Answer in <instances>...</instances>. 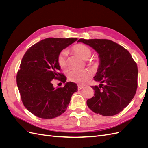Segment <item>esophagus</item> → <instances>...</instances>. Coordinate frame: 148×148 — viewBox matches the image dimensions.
Instances as JSON below:
<instances>
[{
    "mask_svg": "<svg viewBox=\"0 0 148 148\" xmlns=\"http://www.w3.org/2000/svg\"><path fill=\"white\" fill-rule=\"evenodd\" d=\"M83 88H84V86H81V85H78V90H81V89H82Z\"/></svg>",
    "mask_w": 148,
    "mask_h": 148,
    "instance_id": "34e87169",
    "label": "esophagus"
}]
</instances>
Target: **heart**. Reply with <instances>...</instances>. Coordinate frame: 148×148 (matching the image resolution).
<instances>
[{"label":"heart","mask_w":148,"mask_h":148,"mask_svg":"<svg viewBox=\"0 0 148 148\" xmlns=\"http://www.w3.org/2000/svg\"><path fill=\"white\" fill-rule=\"evenodd\" d=\"M73 51L84 60L88 59L91 56V51L88 46L83 44H77L73 47ZM69 52L67 50L62 51L57 58L58 65L62 69H66L67 67V60ZM92 72L87 69L73 70L70 71L68 78L70 81L79 84H83L91 77Z\"/></svg>","instance_id":"1"}]
</instances>
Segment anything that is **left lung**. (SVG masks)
Returning a JSON list of instances; mask_svg holds the SVG:
<instances>
[{
    "instance_id": "8db88e82",
    "label": "left lung",
    "mask_w": 148,
    "mask_h": 148,
    "mask_svg": "<svg viewBox=\"0 0 148 148\" xmlns=\"http://www.w3.org/2000/svg\"><path fill=\"white\" fill-rule=\"evenodd\" d=\"M97 52L99 65L94 79L99 86H92L95 95L88 99L94 112L113 116L125 108L135 96L138 86V67L130 52L108 39H79Z\"/></svg>"
}]
</instances>
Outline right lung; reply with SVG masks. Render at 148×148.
<instances>
[{
    "instance_id": "add662e5",
    "label": "right lung",
    "mask_w": 148,
    "mask_h": 148,
    "mask_svg": "<svg viewBox=\"0 0 148 148\" xmlns=\"http://www.w3.org/2000/svg\"><path fill=\"white\" fill-rule=\"evenodd\" d=\"M77 38H49L30 47L26 52L16 75V83L23 105L31 113L42 119H53L64 113L71 97L78 91L77 84L67 82L54 88L53 79L61 77L65 83L57 58L64 49Z\"/></svg>"
}]
</instances>
